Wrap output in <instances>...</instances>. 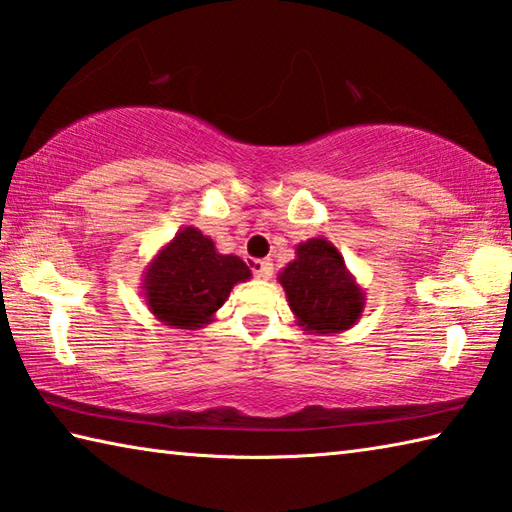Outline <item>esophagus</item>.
Segmentation results:
<instances>
[{
  "label": "esophagus",
  "mask_w": 512,
  "mask_h": 512,
  "mask_svg": "<svg viewBox=\"0 0 512 512\" xmlns=\"http://www.w3.org/2000/svg\"><path fill=\"white\" fill-rule=\"evenodd\" d=\"M256 276L258 278H263V281H269V278H272V274H274V263L269 258H263V260H256Z\"/></svg>",
  "instance_id": "obj_1"
}]
</instances>
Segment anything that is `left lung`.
Segmentation results:
<instances>
[{"instance_id": "left-lung-1", "label": "left lung", "mask_w": 512, "mask_h": 512, "mask_svg": "<svg viewBox=\"0 0 512 512\" xmlns=\"http://www.w3.org/2000/svg\"><path fill=\"white\" fill-rule=\"evenodd\" d=\"M278 283L296 323L310 334H341L363 314L365 292L327 238L298 243L296 258L283 267Z\"/></svg>"}]
</instances>
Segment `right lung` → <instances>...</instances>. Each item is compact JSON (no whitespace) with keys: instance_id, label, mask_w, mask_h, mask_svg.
Here are the masks:
<instances>
[{"instance_id":"1","label":"right lung","mask_w":512,"mask_h":512,"mask_svg":"<svg viewBox=\"0 0 512 512\" xmlns=\"http://www.w3.org/2000/svg\"><path fill=\"white\" fill-rule=\"evenodd\" d=\"M252 269L234 254H218L214 240L196 227H182L153 256L142 276V296L160 323L198 330L214 321L236 283Z\"/></svg>"}]
</instances>
